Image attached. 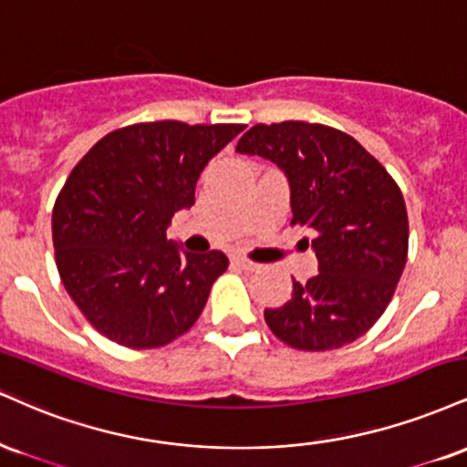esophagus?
I'll list each match as a JSON object with an SVG mask.
<instances>
[{
	"label": "esophagus",
	"instance_id": "1",
	"mask_svg": "<svg viewBox=\"0 0 467 467\" xmlns=\"http://www.w3.org/2000/svg\"><path fill=\"white\" fill-rule=\"evenodd\" d=\"M233 263L237 267H241V269H245V272H256L258 267V263H254V261H250V258H245V256H241V254H237V256H233Z\"/></svg>",
	"mask_w": 467,
	"mask_h": 467
}]
</instances>
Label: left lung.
I'll list each match as a JSON object with an SVG mask.
<instances>
[{"label": "left lung", "instance_id": "1", "mask_svg": "<svg viewBox=\"0 0 467 467\" xmlns=\"http://www.w3.org/2000/svg\"><path fill=\"white\" fill-rule=\"evenodd\" d=\"M287 176L291 223L311 228L317 276L294 280L291 300L265 322L297 350H335L383 316L402 276L409 219L394 178L350 134L306 121L258 123L237 143Z\"/></svg>", "mask_w": 467, "mask_h": 467}]
</instances>
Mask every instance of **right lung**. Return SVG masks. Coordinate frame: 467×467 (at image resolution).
I'll list each match as a JSON object with an SVG mask.
<instances>
[{"mask_svg": "<svg viewBox=\"0 0 467 467\" xmlns=\"http://www.w3.org/2000/svg\"><path fill=\"white\" fill-rule=\"evenodd\" d=\"M245 126L134 123L99 139L54 204L56 265L98 333L161 348L187 333L228 267L223 252H184L171 217L195 204V182Z\"/></svg>", "mask_w": 467, "mask_h": 467, "instance_id": "add662e5", "label": "right lung"}]
</instances>
